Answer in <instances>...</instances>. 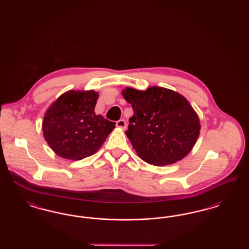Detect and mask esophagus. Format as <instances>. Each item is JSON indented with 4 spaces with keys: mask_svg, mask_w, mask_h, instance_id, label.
<instances>
[{
    "mask_svg": "<svg viewBox=\"0 0 249 249\" xmlns=\"http://www.w3.org/2000/svg\"><path fill=\"white\" fill-rule=\"evenodd\" d=\"M116 125H117V127H119V128H120V129H122V130H125V129H126V126H127V123H126V121H125V120H123V119H120V120H119V121H117Z\"/></svg>",
    "mask_w": 249,
    "mask_h": 249,
    "instance_id": "esophagus-1",
    "label": "esophagus"
}]
</instances>
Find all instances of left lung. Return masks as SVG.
Masks as SVG:
<instances>
[{
    "instance_id": "obj_1",
    "label": "left lung",
    "mask_w": 249,
    "mask_h": 249,
    "mask_svg": "<svg viewBox=\"0 0 249 249\" xmlns=\"http://www.w3.org/2000/svg\"><path fill=\"white\" fill-rule=\"evenodd\" d=\"M124 99L131 105L126 135L143 161L155 166L173 164L190 153L200 135V119L189 101L172 89L126 88Z\"/></svg>"
}]
</instances>
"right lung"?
Returning <instances> with one entry per match:
<instances>
[{
  "instance_id": "obj_1",
  "label": "right lung",
  "mask_w": 249,
  "mask_h": 249,
  "mask_svg": "<svg viewBox=\"0 0 249 249\" xmlns=\"http://www.w3.org/2000/svg\"><path fill=\"white\" fill-rule=\"evenodd\" d=\"M99 93L94 90H69L48 107L43 121V134L56 154L79 160L95 154L116 123L95 115Z\"/></svg>"
}]
</instances>
